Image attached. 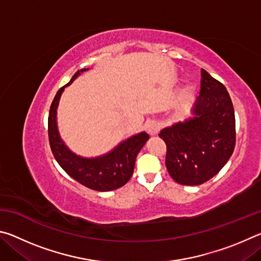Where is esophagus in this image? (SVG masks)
Segmentation results:
<instances>
[{
  "label": "esophagus",
  "mask_w": 261,
  "mask_h": 261,
  "mask_svg": "<svg viewBox=\"0 0 261 261\" xmlns=\"http://www.w3.org/2000/svg\"><path fill=\"white\" fill-rule=\"evenodd\" d=\"M146 130L151 136L158 135V132L160 131V124L156 121H151L146 124Z\"/></svg>",
  "instance_id": "1"
}]
</instances>
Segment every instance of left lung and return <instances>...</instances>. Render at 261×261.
Segmentation results:
<instances>
[{
  "label": "left lung",
  "instance_id": "8db88e82",
  "mask_svg": "<svg viewBox=\"0 0 261 261\" xmlns=\"http://www.w3.org/2000/svg\"><path fill=\"white\" fill-rule=\"evenodd\" d=\"M193 118L163 129L166 167L174 180L200 185L222 169L236 144L235 112L227 88L201 69Z\"/></svg>",
  "mask_w": 261,
  "mask_h": 261
}]
</instances>
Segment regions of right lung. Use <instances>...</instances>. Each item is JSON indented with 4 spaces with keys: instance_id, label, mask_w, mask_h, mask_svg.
<instances>
[{
    "instance_id": "1",
    "label": "right lung",
    "mask_w": 261,
    "mask_h": 261,
    "mask_svg": "<svg viewBox=\"0 0 261 261\" xmlns=\"http://www.w3.org/2000/svg\"><path fill=\"white\" fill-rule=\"evenodd\" d=\"M85 70L87 69L78 70L67 85L71 84L73 79ZM67 85L57 91L48 115V138L53 155L70 177L88 189L95 191H112L123 187L134 174L136 158L149 138L148 135L141 132L131 137L118 145L114 151L96 159H83L74 155L62 143L56 125L57 105Z\"/></svg>"
}]
</instances>
